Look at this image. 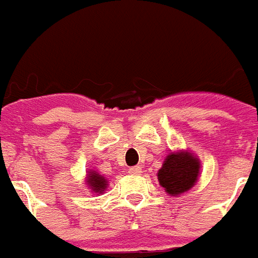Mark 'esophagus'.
Here are the masks:
<instances>
[{"instance_id":"1","label":"esophagus","mask_w":258,"mask_h":258,"mask_svg":"<svg viewBox=\"0 0 258 258\" xmlns=\"http://www.w3.org/2000/svg\"><path fill=\"white\" fill-rule=\"evenodd\" d=\"M128 173L135 174V175H137V174H141L142 173V167H141V166H133V167L128 168Z\"/></svg>"}]
</instances>
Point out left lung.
Instances as JSON below:
<instances>
[{
	"label": "left lung",
	"mask_w": 258,
	"mask_h": 258,
	"mask_svg": "<svg viewBox=\"0 0 258 258\" xmlns=\"http://www.w3.org/2000/svg\"><path fill=\"white\" fill-rule=\"evenodd\" d=\"M199 168V160L188 152L171 153L159 170L157 178L167 194L175 196L194 186Z\"/></svg>",
	"instance_id": "obj_1"
}]
</instances>
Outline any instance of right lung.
Returning <instances> with one entry per match:
<instances>
[{"label":"right lung","instance_id":"right-lung-1","mask_svg":"<svg viewBox=\"0 0 258 258\" xmlns=\"http://www.w3.org/2000/svg\"><path fill=\"white\" fill-rule=\"evenodd\" d=\"M87 182L90 184L92 190H95L96 194L103 192L107 185V181L105 179V177H102V175H99V174L95 173V171H90V174H88V181H87Z\"/></svg>","mask_w":258,"mask_h":258}]
</instances>
